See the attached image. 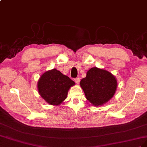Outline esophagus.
<instances>
[{
  "mask_svg": "<svg viewBox=\"0 0 147 147\" xmlns=\"http://www.w3.org/2000/svg\"><path fill=\"white\" fill-rule=\"evenodd\" d=\"M74 81H75V82H76V84H78L79 83V82H80V78H76V79H74Z\"/></svg>",
  "mask_w": 147,
  "mask_h": 147,
  "instance_id": "esophagus-1",
  "label": "esophagus"
}]
</instances>
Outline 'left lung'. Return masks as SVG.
<instances>
[{
    "mask_svg": "<svg viewBox=\"0 0 147 147\" xmlns=\"http://www.w3.org/2000/svg\"><path fill=\"white\" fill-rule=\"evenodd\" d=\"M80 86L88 101L94 106H101L114 96L118 82L110 72L94 67L87 71Z\"/></svg>",
    "mask_w": 147,
    "mask_h": 147,
    "instance_id": "1",
    "label": "left lung"
}]
</instances>
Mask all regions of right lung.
<instances>
[{
    "mask_svg": "<svg viewBox=\"0 0 147 147\" xmlns=\"http://www.w3.org/2000/svg\"><path fill=\"white\" fill-rule=\"evenodd\" d=\"M75 82L56 69L45 71L37 82L40 97L49 105H60L66 98L68 90Z\"/></svg>",
    "mask_w": 147,
    "mask_h": 147,
    "instance_id": "1",
    "label": "right lung"
}]
</instances>
